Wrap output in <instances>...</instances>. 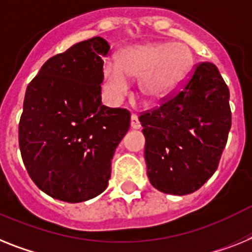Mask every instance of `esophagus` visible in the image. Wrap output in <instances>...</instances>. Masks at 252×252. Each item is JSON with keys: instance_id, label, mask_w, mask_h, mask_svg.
<instances>
[{"instance_id": "1", "label": "esophagus", "mask_w": 252, "mask_h": 252, "mask_svg": "<svg viewBox=\"0 0 252 252\" xmlns=\"http://www.w3.org/2000/svg\"><path fill=\"white\" fill-rule=\"evenodd\" d=\"M130 126H132V129H141V123H139L138 120V117L135 115V114H133L132 117H130Z\"/></svg>"}]
</instances>
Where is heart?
I'll return each mask as SVG.
<instances>
[{
    "label": "heart",
    "instance_id": "obj_1",
    "mask_svg": "<svg viewBox=\"0 0 252 252\" xmlns=\"http://www.w3.org/2000/svg\"><path fill=\"white\" fill-rule=\"evenodd\" d=\"M194 56L188 45L151 41L119 50L114 63H105L102 86L113 100H119L129 87L128 80L138 81V93L147 104L165 101L190 73Z\"/></svg>",
    "mask_w": 252,
    "mask_h": 252
}]
</instances>
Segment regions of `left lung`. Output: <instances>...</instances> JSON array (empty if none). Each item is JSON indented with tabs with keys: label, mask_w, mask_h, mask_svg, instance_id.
Segmentation results:
<instances>
[{
	"label": "left lung",
	"mask_w": 252,
	"mask_h": 252,
	"mask_svg": "<svg viewBox=\"0 0 252 252\" xmlns=\"http://www.w3.org/2000/svg\"><path fill=\"white\" fill-rule=\"evenodd\" d=\"M152 187L191 194L217 170L231 129L229 90L213 63L198 64L180 91L139 117Z\"/></svg>",
	"instance_id": "obj_1"
}]
</instances>
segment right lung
<instances>
[{"mask_svg":"<svg viewBox=\"0 0 252 252\" xmlns=\"http://www.w3.org/2000/svg\"><path fill=\"white\" fill-rule=\"evenodd\" d=\"M94 36L52 57L28 85L19 146L35 185L62 202L93 199L108 188L111 159L130 126L126 109L101 104L102 57Z\"/></svg>","mask_w":252,"mask_h":252,"instance_id":"1","label":"right lung"}]
</instances>
